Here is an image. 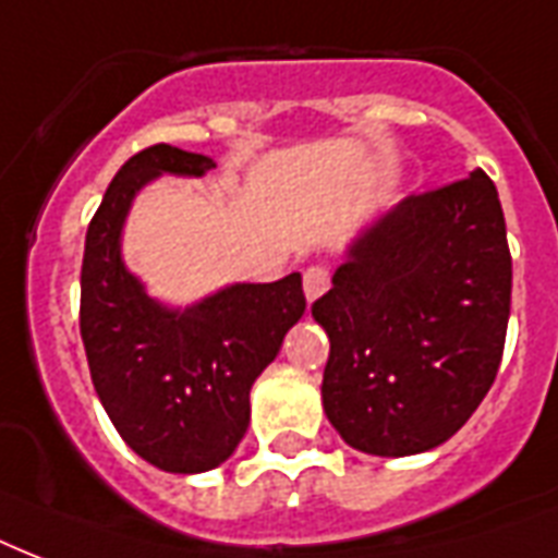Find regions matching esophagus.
<instances>
[{
    "mask_svg": "<svg viewBox=\"0 0 558 558\" xmlns=\"http://www.w3.org/2000/svg\"><path fill=\"white\" fill-rule=\"evenodd\" d=\"M328 284H331V274H328V267L323 265H311L308 270H305V276H302V288H305L308 302L323 296V293L328 291Z\"/></svg>",
    "mask_w": 558,
    "mask_h": 558,
    "instance_id": "34e87169",
    "label": "esophagus"
}]
</instances>
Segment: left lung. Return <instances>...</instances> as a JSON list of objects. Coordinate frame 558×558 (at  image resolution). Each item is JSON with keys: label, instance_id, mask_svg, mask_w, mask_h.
Wrapping results in <instances>:
<instances>
[{"label": "left lung", "instance_id": "left-lung-1", "mask_svg": "<svg viewBox=\"0 0 558 558\" xmlns=\"http://www.w3.org/2000/svg\"><path fill=\"white\" fill-rule=\"evenodd\" d=\"M509 302L507 220L489 174L404 197L311 305L331 343L328 422L378 457L451 439L495 384Z\"/></svg>", "mask_w": 558, "mask_h": 558}]
</instances>
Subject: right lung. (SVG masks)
Masks as SVG:
<instances>
[{"mask_svg": "<svg viewBox=\"0 0 558 558\" xmlns=\"http://www.w3.org/2000/svg\"><path fill=\"white\" fill-rule=\"evenodd\" d=\"M209 157L174 145L133 154L89 220L81 265V338L107 416L162 472L220 465L250 425V387L305 311L302 276L232 284L185 311L142 291L119 253L133 194L159 174L201 177Z\"/></svg>", "mask_w": 558, "mask_h": 558, "instance_id": "right-lung-1", "label": "right lung"}]
</instances>
